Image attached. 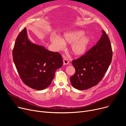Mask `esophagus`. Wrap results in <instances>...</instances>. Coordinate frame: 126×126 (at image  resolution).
Here are the masks:
<instances>
[{
    "mask_svg": "<svg viewBox=\"0 0 126 126\" xmlns=\"http://www.w3.org/2000/svg\"><path fill=\"white\" fill-rule=\"evenodd\" d=\"M63 64L64 65H67L69 64V61L66 58H65L63 59Z\"/></svg>",
    "mask_w": 126,
    "mask_h": 126,
    "instance_id": "1",
    "label": "esophagus"
}]
</instances>
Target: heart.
Returning <instances> with one entry per match:
<instances>
[{"label":"heart","mask_w":126,"mask_h":126,"mask_svg":"<svg viewBox=\"0 0 126 126\" xmlns=\"http://www.w3.org/2000/svg\"><path fill=\"white\" fill-rule=\"evenodd\" d=\"M83 30H76L65 32L63 38L58 36H52L50 41L58 50L63 49L65 43L72 44L71 51L76 56H81L87 52L92 42L90 36L86 35Z\"/></svg>","instance_id":"b5f03b06"}]
</instances>
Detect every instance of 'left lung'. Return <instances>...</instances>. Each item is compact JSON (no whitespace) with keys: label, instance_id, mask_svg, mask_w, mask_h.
Masks as SVG:
<instances>
[{"label":"left lung","instance_id":"left-lung-1","mask_svg":"<svg viewBox=\"0 0 126 126\" xmlns=\"http://www.w3.org/2000/svg\"><path fill=\"white\" fill-rule=\"evenodd\" d=\"M103 34L96 44L84 55L72 61L76 69L70 78L72 86L80 90L96 85L104 76L111 62L112 50L107 35Z\"/></svg>","mask_w":126,"mask_h":126}]
</instances>
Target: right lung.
Listing matches in <instances>:
<instances>
[{"instance_id":"obj_1","label":"right lung","mask_w":126,"mask_h":126,"mask_svg":"<svg viewBox=\"0 0 126 126\" xmlns=\"http://www.w3.org/2000/svg\"><path fill=\"white\" fill-rule=\"evenodd\" d=\"M12 54L22 81L36 90L48 87L56 70L63 65L62 58L58 52L49 51L30 41L26 28L17 36Z\"/></svg>"}]
</instances>
